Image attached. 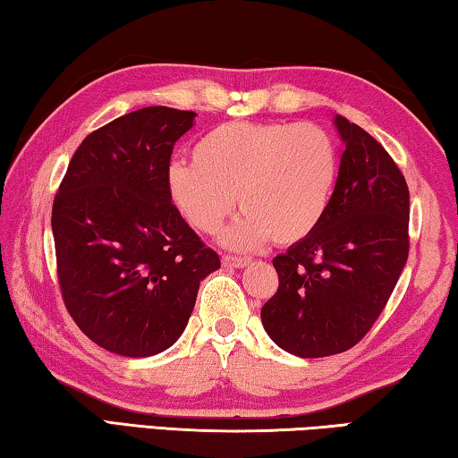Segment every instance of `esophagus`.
<instances>
[{"mask_svg":"<svg viewBox=\"0 0 458 458\" xmlns=\"http://www.w3.org/2000/svg\"><path fill=\"white\" fill-rule=\"evenodd\" d=\"M248 262L250 260L242 257H222V267L226 268H244Z\"/></svg>","mask_w":458,"mask_h":458,"instance_id":"34e87169","label":"esophagus"}]
</instances>
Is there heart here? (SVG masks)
Wrapping results in <instances>:
<instances>
[{
    "instance_id": "obj_1",
    "label": "heart",
    "mask_w": 458,
    "mask_h": 458,
    "mask_svg": "<svg viewBox=\"0 0 458 458\" xmlns=\"http://www.w3.org/2000/svg\"><path fill=\"white\" fill-rule=\"evenodd\" d=\"M335 139L317 125L222 123L191 147V164L167 172V196L201 234H216L238 208L244 214L224 246L250 250L273 236L297 244L327 214L339 177Z\"/></svg>"
}]
</instances>
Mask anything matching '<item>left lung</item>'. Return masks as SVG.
Returning a JSON list of instances; mask_svg holds the SVG:
<instances>
[{"mask_svg": "<svg viewBox=\"0 0 458 458\" xmlns=\"http://www.w3.org/2000/svg\"><path fill=\"white\" fill-rule=\"evenodd\" d=\"M345 151L337 188L311 236L278 254V289L260 311L268 337L297 358L350 350L384 311L408 260L410 193L374 137L333 119Z\"/></svg>", "mask_w": 458, "mask_h": 458, "instance_id": "left-lung-1", "label": "left lung"}]
</instances>
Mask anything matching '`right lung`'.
Masks as SVG:
<instances>
[{
  "instance_id": "obj_1",
  "label": "right lung",
  "mask_w": 458,
  "mask_h": 458,
  "mask_svg": "<svg viewBox=\"0 0 458 458\" xmlns=\"http://www.w3.org/2000/svg\"><path fill=\"white\" fill-rule=\"evenodd\" d=\"M196 113L145 106L90 133L52 208L62 297L89 339L125 358L172 347L199 283L220 268L167 196L169 159Z\"/></svg>"
}]
</instances>
